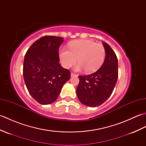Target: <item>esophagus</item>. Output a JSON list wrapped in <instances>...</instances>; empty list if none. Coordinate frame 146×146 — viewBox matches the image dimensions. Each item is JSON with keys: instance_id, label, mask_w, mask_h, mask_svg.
I'll return each instance as SVG.
<instances>
[{"instance_id": "34e87169", "label": "esophagus", "mask_w": 146, "mask_h": 146, "mask_svg": "<svg viewBox=\"0 0 146 146\" xmlns=\"http://www.w3.org/2000/svg\"><path fill=\"white\" fill-rule=\"evenodd\" d=\"M74 76H77V75H75V74H74L73 73H71V77H74Z\"/></svg>"}]
</instances>
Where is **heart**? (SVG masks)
Here are the masks:
<instances>
[{"mask_svg": "<svg viewBox=\"0 0 146 146\" xmlns=\"http://www.w3.org/2000/svg\"><path fill=\"white\" fill-rule=\"evenodd\" d=\"M69 48L60 49V61L65 68H70L78 61L73 68L75 71L85 70L88 73H94L102 66L106 56L104 46L90 39L75 40L70 43Z\"/></svg>", "mask_w": 146, "mask_h": 146, "instance_id": "obj_1", "label": "heart"}]
</instances>
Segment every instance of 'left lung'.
Instances as JSON below:
<instances>
[{
    "mask_svg": "<svg viewBox=\"0 0 146 146\" xmlns=\"http://www.w3.org/2000/svg\"><path fill=\"white\" fill-rule=\"evenodd\" d=\"M103 43L106 56L100 69L91 75L79 76L76 95L86 106H99L110 97L118 78V60L110 46Z\"/></svg>",
    "mask_w": 146,
    "mask_h": 146,
    "instance_id": "1",
    "label": "left lung"
}]
</instances>
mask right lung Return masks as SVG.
Instances as JSON below:
<instances>
[{
    "label": "right lung",
    "mask_w": 146,
    "mask_h": 146,
    "mask_svg": "<svg viewBox=\"0 0 146 146\" xmlns=\"http://www.w3.org/2000/svg\"><path fill=\"white\" fill-rule=\"evenodd\" d=\"M63 38L46 36L33 43L24 56L23 76L30 95L38 103L56 100L61 88L70 79L69 70L59 63L58 49Z\"/></svg>",
    "instance_id": "1"
}]
</instances>
